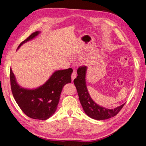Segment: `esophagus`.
Listing matches in <instances>:
<instances>
[{"mask_svg": "<svg viewBox=\"0 0 146 146\" xmlns=\"http://www.w3.org/2000/svg\"><path fill=\"white\" fill-rule=\"evenodd\" d=\"M77 77V73L75 71V70H73V72L72 73V75H71V78H72V80H74L75 78H76Z\"/></svg>", "mask_w": 146, "mask_h": 146, "instance_id": "obj_1", "label": "esophagus"}]
</instances>
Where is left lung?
<instances>
[{
	"label": "left lung",
	"mask_w": 146,
	"mask_h": 146,
	"mask_svg": "<svg viewBox=\"0 0 146 146\" xmlns=\"http://www.w3.org/2000/svg\"><path fill=\"white\" fill-rule=\"evenodd\" d=\"M86 70L87 67L85 66L79 67L77 69L78 76L74 80L84 111L88 116L96 120H104L115 116L121 111L125 104L114 109H108L95 103L87 90L85 79Z\"/></svg>",
	"instance_id": "1"
}]
</instances>
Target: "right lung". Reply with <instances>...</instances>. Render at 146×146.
I'll return each mask as SVG.
<instances>
[{
	"label": "right lung",
	"mask_w": 146,
	"mask_h": 146,
	"mask_svg": "<svg viewBox=\"0 0 146 146\" xmlns=\"http://www.w3.org/2000/svg\"><path fill=\"white\" fill-rule=\"evenodd\" d=\"M36 31L31 34L17 47L38 36ZM73 70L69 68L54 72L43 85L36 89L28 90L20 86L16 82L14 74L10 69V78L11 91L17 105L28 117L46 120L56 111L63 86L71 82Z\"/></svg>",
	"instance_id": "1"
}]
</instances>
